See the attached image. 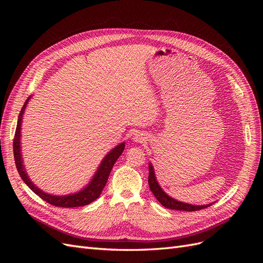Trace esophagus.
I'll use <instances>...</instances> for the list:
<instances>
[{"label": "esophagus", "mask_w": 263, "mask_h": 263, "mask_svg": "<svg viewBox=\"0 0 263 263\" xmlns=\"http://www.w3.org/2000/svg\"><path fill=\"white\" fill-rule=\"evenodd\" d=\"M144 139H145V137L143 136V134H135V136H134V140L137 141V142H140V143L143 142Z\"/></svg>", "instance_id": "obj_1"}]
</instances>
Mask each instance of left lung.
Segmentation results:
<instances>
[{
    "label": "left lung",
    "mask_w": 263,
    "mask_h": 263,
    "mask_svg": "<svg viewBox=\"0 0 263 263\" xmlns=\"http://www.w3.org/2000/svg\"><path fill=\"white\" fill-rule=\"evenodd\" d=\"M148 183H149V187H150L151 192H153V194L158 199V201L167 209L192 212V211H198V210H201L204 208H208V206H210L212 204L211 203V204H205V205H194V204H189L185 202H180V201H178V200L170 197L167 194H165L164 191L160 187L159 183L157 182L155 171H154V167L151 164H149Z\"/></svg>",
    "instance_id": "1"
}]
</instances>
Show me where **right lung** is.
Instances as JSON below:
<instances>
[{
	"label": "right lung",
	"instance_id": "right-lung-1",
	"mask_svg": "<svg viewBox=\"0 0 263 263\" xmlns=\"http://www.w3.org/2000/svg\"><path fill=\"white\" fill-rule=\"evenodd\" d=\"M29 100L30 99L26 100V102L24 103L23 107L20 110L18 122H17V128H16V132H15V137H13V157H15L16 167H17V171H18L20 177L22 178V180L41 199H44L45 201H47L50 204L55 205V206H61V208H76V206L86 205V204H89L90 202L95 201L102 193V190L107 182V179H108L110 171H112L117 159L122 154V151L124 149V144L122 143V144L118 145L117 147H115L112 151H109V153L106 155V157L104 158V160L102 161L96 175L93 176L91 182L84 190L79 192L78 194H72V195H68V196L49 195V194H47V193H44L43 191H40L38 187H36L31 182L29 177L26 176V173L24 171L22 161H21L20 129H21L22 115H23V112L25 109V106L27 104V101Z\"/></svg>",
	"mask_w": 263,
	"mask_h": 263
}]
</instances>
